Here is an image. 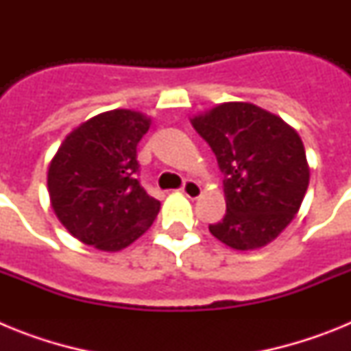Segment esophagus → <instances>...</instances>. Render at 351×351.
Instances as JSON below:
<instances>
[{
  "instance_id": "obj_1",
  "label": "esophagus",
  "mask_w": 351,
  "mask_h": 351,
  "mask_svg": "<svg viewBox=\"0 0 351 351\" xmlns=\"http://www.w3.org/2000/svg\"><path fill=\"white\" fill-rule=\"evenodd\" d=\"M181 191L186 197L191 198V200H195V198H198L202 195V188H200V184H198L197 181H186L184 184H182Z\"/></svg>"
}]
</instances>
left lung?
<instances>
[{
	"label": "left lung",
	"mask_w": 351,
	"mask_h": 351,
	"mask_svg": "<svg viewBox=\"0 0 351 351\" xmlns=\"http://www.w3.org/2000/svg\"><path fill=\"white\" fill-rule=\"evenodd\" d=\"M225 173L226 213L210 234L234 250L272 243L299 213L309 165L299 133L246 101H228L191 117Z\"/></svg>",
	"instance_id": "obj_1"
}]
</instances>
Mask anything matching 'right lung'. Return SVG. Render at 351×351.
I'll list each match as a JSON object with an SVG mask.
<instances>
[{
  "label": "right lung",
  "instance_id": "obj_1",
  "mask_svg": "<svg viewBox=\"0 0 351 351\" xmlns=\"http://www.w3.org/2000/svg\"><path fill=\"white\" fill-rule=\"evenodd\" d=\"M151 119L116 108L68 133L49 165L51 206L80 243L119 251L137 241L160 213L138 182L137 144Z\"/></svg>",
  "mask_w": 351,
  "mask_h": 351
}]
</instances>
